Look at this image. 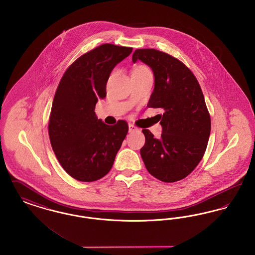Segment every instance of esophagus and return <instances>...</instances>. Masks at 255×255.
I'll use <instances>...</instances> for the list:
<instances>
[{
    "instance_id": "34e87169",
    "label": "esophagus",
    "mask_w": 255,
    "mask_h": 255,
    "mask_svg": "<svg viewBox=\"0 0 255 255\" xmlns=\"http://www.w3.org/2000/svg\"><path fill=\"white\" fill-rule=\"evenodd\" d=\"M136 130H137V128L135 126H133L132 124H128V131L129 132H134Z\"/></svg>"
}]
</instances>
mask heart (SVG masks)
I'll use <instances>...</instances> for the list:
<instances>
[{"instance_id": "1", "label": "heart", "mask_w": 255, "mask_h": 255, "mask_svg": "<svg viewBox=\"0 0 255 255\" xmlns=\"http://www.w3.org/2000/svg\"><path fill=\"white\" fill-rule=\"evenodd\" d=\"M140 68H145V67H139V68H137V69H140Z\"/></svg>"}]
</instances>
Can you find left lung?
<instances>
[{
	"mask_svg": "<svg viewBox=\"0 0 255 255\" xmlns=\"http://www.w3.org/2000/svg\"><path fill=\"white\" fill-rule=\"evenodd\" d=\"M141 60L152 70L154 89L147 107L163 108L162 134L154 138L148 129L140 153L147 172L164 182L185 178L201 160L207 147L211 121L201 86L181 61L154 49H139Z\"/></svg>",
	"mask_w": 255,
	"mask_h": 255,
	"instance_id": "left-lung-1",
	"label": "left lung"
}]
</instances>
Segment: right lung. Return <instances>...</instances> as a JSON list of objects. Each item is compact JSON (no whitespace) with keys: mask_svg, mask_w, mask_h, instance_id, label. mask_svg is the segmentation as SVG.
<instances>
[{"mask_svg":"<svg viewBox=\"0 0 255 255\" xmlns=\"http://www.w3.org/2000/svg\"><path fill=\"white\" fill-rule=\"evenodd\" d=\"M132 48L103 44L79 57L64 73L54 95L49 136L57 160L77 180L91 182L110 171L128 126L98 120L95 107L107 96L114 67Z\"/></svg>","mask_w":255,"mask_h":255,"instance_id":"obj_1","label":"right lung"}]
</instances>
